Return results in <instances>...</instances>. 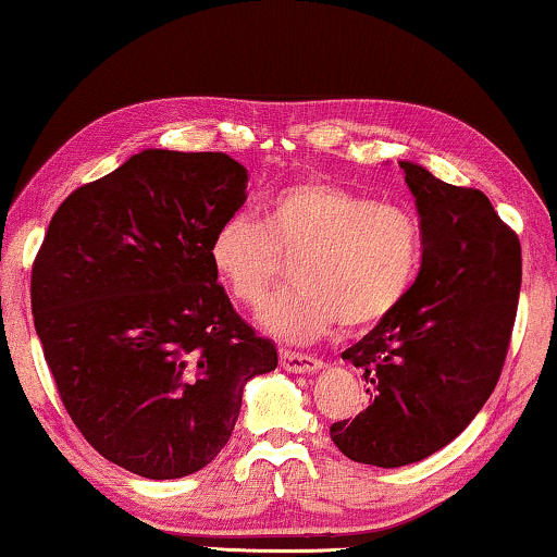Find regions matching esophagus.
I'll return each mask as SVG.
<instances>
[{"mask_svg": "<svg viewBox=\"0 0 557 557\" xmlns=\"http://www.w3.org/2000/svg\"><path fill=\"white\" fill-rule=\"evenodd\" d=\"M280 364L287 372H300V375H310V372L322 370V362L312 355L295 352V350H280Z\"/></svg>", "mask_w": 557, "mask_h": 557, "instance_id": "esophagus-1", "label": "esophagus"}]
</instances>
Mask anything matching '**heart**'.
Segmentation results:
<instances>
[{
    "mask_svg": "<svg viewBox=\"0 0 557 557\" xmlns=\"http://www.w3.org/2000/svg\"><path fill=\"white\" fill-rule=\"evenodd\" d=\"M212 268L232 300L260 307L295 260L293 285L262 312L272 335L307 343L339 325L385 320L410 293L422 260L420 220L335 182H293L262 205V220L232 214L214 230Z\"/></svg>",
    "mask_w": 557,
    "mask_h": 557,
    "instance_id": "obj_1",
    "label": "heart"
}]
</instances>
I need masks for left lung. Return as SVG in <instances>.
Here are the masks:
<instances>
[{
	"label": "left lung",
	"mask_w": 557,
	"mask_h": 557,
	"mask_svg": "<svg viewBox=\"0 0 557 557\" xmlns=\"http://www.w3.org/2000/svg\"><path fill=\"white\" fill-rule=\"evenodd\" d=\"M422 227V264L405 300L343 360L362 370L370 403L332 422L339 453L400 468L453 443L497 385L520 297L518 235L480 189L400 162Z\"/></svg>",
	"instance_id": "left-lung-1"
}]
</instances>
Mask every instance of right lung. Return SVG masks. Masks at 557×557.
I'll list each match as a JSON object with an SVG mask.
<instances>
[{
	"label": "right lung",
	"instance_id": "right-lung-1",
	"mask_svg": "<svg viewBox=\"0 0 557 557\" xmlns=\"http://www.w3.org/2000/svg\"><path fill=\"white\" fill-rule=\"evenodd\" d=\"M245 189L227 154L145 149L64 199L32 264V314L64 408L135 475L210 465L245 385L277 368L210 260Z\"/></svg>",
	"mask_w": 557,
	"mask_h": 557
}]
</instances>
